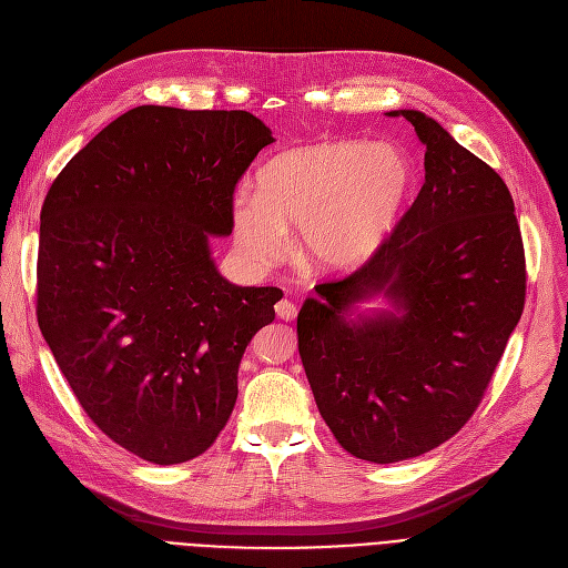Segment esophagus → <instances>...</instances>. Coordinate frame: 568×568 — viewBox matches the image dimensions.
Returning a JSON list of instances; mask_svg holds the SVG:
<instances>
[{
	"mask_svg": "<svg viewBox=\"0 0 568 568\" xmlns=\"http://www.w3.org/2000/svg\"><path fill=\"white\" fill-rule=\"evenodd\" d=\"M276 315H278L281 320H285V322H292V320L296 317V306H294L292 302H287V300H281V302L276 304Z\"/></svg>",
	"mask_w": 568,
	"mask_h": 568,
	"instance_id": "1",
	"label": "esophagus"
}]
</instances>
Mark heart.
<instances>
[{"label": "heart", "mask_w": 568, "mask_h": 568, "mask_svg": "<svg viewBox=\"0 0 568 568\" xmlns=\"http://www.w3.org/2000/svg\"><path fill=\"white\" fill-rule=\"evenodd\" d=\"M255 195L232 200L239 253L276 262L296 227L302 260L322 274L362 266L392 232L412 186V165L396 144L322 140L290 146L255 172Z\"/></svg>", "instance_id": "1"}]
</instances>
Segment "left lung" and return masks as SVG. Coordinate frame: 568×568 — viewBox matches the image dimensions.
<instances>
[{
  "label": "left lung",
  "instance_id": "8db88e82",
  "mask_svg": "<svg viewBox=\"0 0 568 568\" xmlns=\"http://www.w3.org/2000/svg\"><path fill=\"white\" fill-rule=\"evenodd\" d=\"M426 182L356 272L315 285L300 317V356L343 449L398 463L452 439L479 407L525 308V248L501 176L419 110ZM384 293L396 314L348 317Z\"/></svg>",
  "mask_w": 568,
  "mask_h": 568
}]
</instances>
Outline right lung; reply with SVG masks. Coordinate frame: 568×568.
<instances>
[{
	"label": "right lung",
	"mask_w": 568,
	"mask_h": 568,
	"mask_svg": "<svg viewBox=\"0 0 568 568\" xmlns=\"http://www.w3.org/2000/svg\"><path fill=\"white\" fill-rule=\"evenodd\" d=\"M272 131L246 110L140 105L67 163L41 209L37 317L78 403L154 465L204 454L278 287H239L209 239Z\"/></svg>",
	"instance_id": "add662e5"
}]
</instances>
